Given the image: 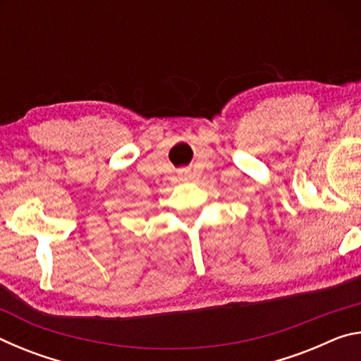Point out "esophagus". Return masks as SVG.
<instances>
[{"label": "esophagus", "mask_w": 361, "mask_h": 361, "mask_svg": "<svg viewBox=\"0 0 361 361\" xmlns=\"http://www.w3.org/2000/svg\"><path fill=\"white\" fill-rule=\"evenodd\" d=\"M178 176H180V180H189V176H191V170L189 169H181L180 172H178Z\"/></svg>", "instance_id": "1"}]
</instances>
